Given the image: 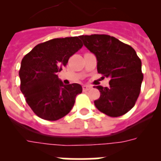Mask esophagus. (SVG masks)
I'll list each match as a JSON object with an SVG mask.
<instances>
[{
	"mask_svg": "<svg viewBox=\"0 0 161 161\" xmlns=\"http://www.w3.org/2000/svg\"><path fill=\"white\" fill-rule=\"evenodd\" d=\"M91 86H89V85H83L82 86V89H83V91L84 92H85V91H89V89H91Z\"/></svg>",
	"mask_w": 161,
	"mask_h": 161,
	"instance_id": "obj_1",
	"label": "esophagus"
}]
</instances>
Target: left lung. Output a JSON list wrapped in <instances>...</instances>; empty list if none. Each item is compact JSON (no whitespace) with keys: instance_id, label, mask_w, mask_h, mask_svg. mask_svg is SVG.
Instances as JSON below:
<instances>
[{"instance_id":"obj_1","label":"left lung","mask_w":161,"mask_h":161,"mask_svg":"<svg viewBox=\"0 0 161 161\" xmlns=\"http://www.w3.org/2000/svg\"><path fill=\"white\" fill-rule=\"evenodd\" d=\"M79 37L96 56L98 73L110 79L109 87L96 86L101 95L94 101L95 106L109 117L125 114L135 106L143 79L141 60L136 51L107 35Z\"/></svg>"}]
</instances>
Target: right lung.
<instances>
[{
    "label": "right lung",
    "instance_id": "right-lung-1",
    "mask_svg": "<svg viewBox=\"0 0 161 161\" xmlns=\"http://www.w3.org/2000/svg\"><path fill=\"white\" fill-rule=\"evenodd\" d=\"M82 46L79 37L54 38L38 44L22 59L20 89L41 119L55 121L64 117L73 107L76 95L82 92L81 85H64L57 75Z\"/></svg>",
    "mask_w": 161,
    "mask_h": 161
}]
</instances>
